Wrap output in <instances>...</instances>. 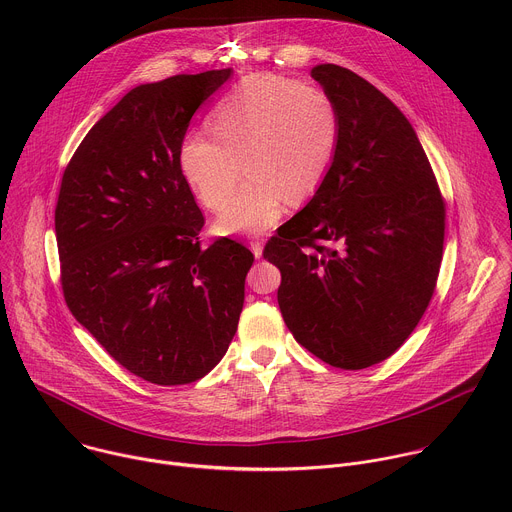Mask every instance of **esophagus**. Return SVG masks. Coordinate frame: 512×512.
Here are the masks:
<instances>
[{"instance_id": "1", "label": "esophagus", "mask_w": 512, "mask_h": 512, "mask_svg": "<svg viewBox=\"0 0 512 512\" xmlns=\"http://www.w3.org/2000/svg\"><path fill=\"white\" fill-rule=\"evenodd\" d=\"M251 251H253L255 259H259V257L263 255V243H261V241H255V243H251Z\"/></svg>"}]
</instances>
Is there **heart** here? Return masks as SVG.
Segmentation results:
<instances>
[{
	"label": "heart",
	"instance_id": "heart-1",
	"mask_svg": "<svg viewBox=\"0 0 512 512\" xmlns=\"http://www.w3.org/2000/svg\"><path fill=\"white\" fill-rule=\"evenodd\" d=\"M210 131L184 139V178L206 208L221 210L245 171L250 180L216 218L214 231L259 235L281 221L287 202L300 204L322 186L338 154L342 123L324 89L251 75L216 105Z\"/></svg>",
	"mask_w": 512,
	"mask_h": 512
}]
</instances>
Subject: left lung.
I'll return each instance as SVG.
<instances>
[{
  "label": "left lung",
  "mask_w": 512,
  "mask_h": 512,
  "mask_svg": "<svg viewBox=\"0 0 512 512\" xmlns=\"http://www.w3.org/2000/svg\"><path fill=\"white\" fill-rule=\"evenodd\" d=\"M312 77L338 105V154L263 257L281 271L277 302L289 332L332 367L358 371L389 358L429 306L446 204L391 99L338 64H318Z\"/></svg>",
  "instance_id": "8db88e82"
}]
</instances>
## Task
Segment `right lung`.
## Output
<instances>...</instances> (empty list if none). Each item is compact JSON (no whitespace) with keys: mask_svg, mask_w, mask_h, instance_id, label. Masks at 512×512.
<instances>
[{"mask_svg":"<svg viewBox=\"0 0 512 512\" xmlns=\"http://www.w3.org/2000/svg\"><path fill=\"white\" fill-rule=\"evenodd\" d=\"M231 68L131 89L70 158L54 210L68 310L135 377L154 385L202 379L239 324L253 253L216 239L180 150L196 109Z\"/></svg>","mask_w":512,"mask_h":512,"instance_id":"obj_1","label":"right lung"}]
</instances>
